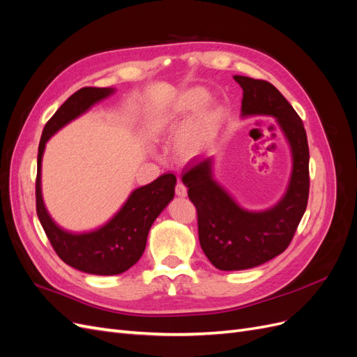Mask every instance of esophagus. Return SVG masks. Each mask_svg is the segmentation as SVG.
Returning <instances> with one entry per match:
<instances>
[{
  "label": "esophagus",
  "mask_w": 357,
  "mask_h": 357,
  "mask_svg": "<svg viewBox=\"0 0 357 357\" xmlns=\"http://www.w3.org/2000/svg\"><path fill=\"white\" fill-rule=\"evenodd\" d=\"M176 195H178V197H186L188 195V188L183 185L181 181H178L177 185H176Z\"/></svg>",
  "instance_id": "esophagus-1"
}]
</instances>
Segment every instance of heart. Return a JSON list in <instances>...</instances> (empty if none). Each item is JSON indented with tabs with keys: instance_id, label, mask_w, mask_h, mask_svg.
Returning a JSON list of instances; mask_svg holds the SVG:
<instances>
[{
	"instance_id": "obj_1",
	"label": "heart",
	"mask_w": 357,
	"mask_h": 357,
	"mask_svg": "<svg viewBox=\"0 0 357 357\" xmlns=\"http://www.w3.org/2000/svg\"><path fill=\"white\" fill-rule=\"evenodd\" d=\"M204 100H205V93L202 91H192V92H188L186 95H183L178 100V102L176 104L174 109L171 110V113L167 114L165 117H162L158 122L156 125L158 129H162L171 121H176V119L183 117L186 113L195 109V107H198ZM211 125H213L211 117L202 116L195 125L188 129L186 134H183L178 144L180 152L185 156H192L198 153L201 147L207 143V139L210 138Z\"/></svg>"
}]
</instances>
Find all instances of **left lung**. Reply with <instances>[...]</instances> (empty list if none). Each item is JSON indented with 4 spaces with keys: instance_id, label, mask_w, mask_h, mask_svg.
<instances>
[{
    "instance_id": "1",
    "label": "left lung",
    "mask_w": 357,
    "mask_h": 357,
    "mask_svg": "<svg viewBox=\"0 0 357 357\" xmlns=\"http://www.w3.org/2000/svg\"><path fill=\"white\" fill-rule=\"evenodd\" d=\"M241 86L243 116L277 119L294 156L286 195L266 211H247L213 180V158L190 160L181 180L198 214L199 244L208 261L222 271H238L268 262L283 253L305 213L310 192V152L304 123L280 91L266 80L234 75Z\"/></svg>"
}]
</instances>
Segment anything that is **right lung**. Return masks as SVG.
<instances>
[{
	"label": "right lung",
	"instance_id": "1",
	"mask_svg": "<svg viewBox=\"0 0 357 357\" xmlns=\"http://www.w3.org/2000/svg\"><path fill=\"white\" fill-rule=\"evenodd\" d=\"M114 89L112 88H82L74 92L53 114L43 129L36 180V207L40 223L45 229L53 250L67 265L79 271L95 275H116L125 273L142 257L150 226L160 211L174 198L176 176L164 174L143 188L135 189L114 218L102 228L71 234L61 229L50 219L41 197V158L47 139L73 119L104 98Z\"/></svg>",
	"mask_w": 357,
	"mask_h": 357
}]
</instances>
